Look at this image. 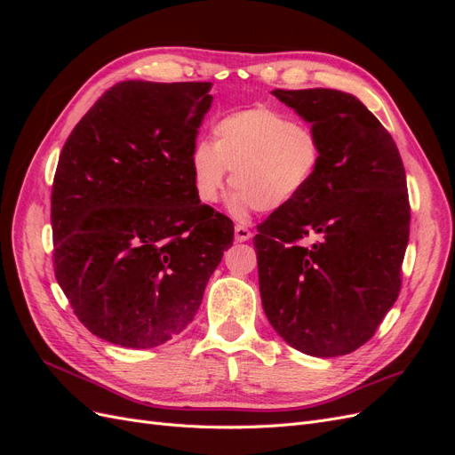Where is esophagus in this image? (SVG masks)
Returning a JSON list of instances; mask_svg holds the SVG:
<instances>
[{
  "instance_id": "1",
  "label": "esophagus",
  "mask_w": 455,
  "mask_h": 455,
  "mask_svg": "<svg viewBox=\"0 0 455 455\" xmlns=\"http://www.w3.org/2000/svg\"><path fill=\"white\" fill-rule=\"evenodd\" d=\"M249 239H252V231L249 228H244V226H235V241L244 243Z\"/></svg>"
}]
</instances>
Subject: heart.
I'll list each match as a JSON object with an SVG mask.
<instances>
[{"label": "heart", "mask_w": 455, "mask_h": 455, "mask_svg": "<svg viewBox=\"0 0 455 455\" xmlns=\"http://www.w3.org/2000/svg\"><path fill=\"white\" fill-rule=\"evenodd\" d=\"M323 164V142L307 123L279 109L254 106L220 117L211 144L199 142L189 157L194 191L214 204L231 172L229 212L244 220L254 211L277 212L311 186Z\"/></svg>", "instance_id": "b5f03b06"}]
</instances>
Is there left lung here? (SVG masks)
Segmentation results:
<instances>
[{
    "label": "left lung",
    "instance_id": "8db88e82",
    "mask_svg": "<svg viewBox=\"0 0 455 455\" xmlns=\"http://www.w3.org/2000/svg\"><path fill=\"white\" fill-rule=\"evenodd\" d=\"M319 134L311 186L258 226L261 306L288 346L311 356L353 353L401 292L410 235L406 172L393 136L349 92L275 89ZM307 236L311 245L300 243Z\"/></svg>",
    "mask_w": 455,
    "mask_h": 455
}]
</instances>
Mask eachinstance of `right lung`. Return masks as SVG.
I'll return each mask as SVG.
<instances>
[{
  "instance_id": "1",
  "label": "right lung",
  "mask_w": 455,
  "mask_h": 455,
  "mask_svg": "<svg viewBox=\"0 0 455 455\" xmlns=\"http://www.w3.org/2000/svg\"><path fill=\"white\" fill-rule=\"evenodd\" d=\"M211 87L123 81L62 148L54 277L89 332L116 346L149 349L180 334L233 244V222L203 204L191 180Z\"/></svg>"
}]
</instances>
